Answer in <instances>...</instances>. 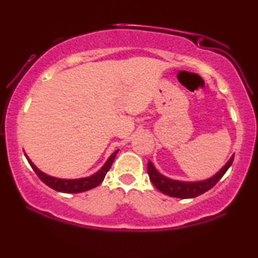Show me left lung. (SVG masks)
Returning <instances> with one entry per match:
<instances>
[{"label": "left lung", "mask_w": 258, "mask_h": 258, "mask_svg": "<svg viewBox=\"0 0 258 258\" xmlns=\"http://www.w3.org/2000/svg\"><path fill=\"white\" fill-rule=\"evenodd\" d=\"M234 155L229 159V161L221 168L220 172H217L211 178L200 180V182H180V180H173L162 176L158 172L152 161H148V174L152 183L160 191L164 194L170 195L173 198H180V199H190V198H197L199 195L204 194L205 191L210 190L212 186L216 185V183L220 180L223 174L227 172L228 168L233 164Z\"/></svg>", "instance_id": "obj_1"}]
</instances>
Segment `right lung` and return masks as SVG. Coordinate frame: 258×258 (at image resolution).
<instances>
[{"label": "right lung", "mask_w": 258, "mask_h": 258, "mask_svg": "<svg viewBox=\"0 0 258 258\" xmlns=\"http://www.w3.org/2000/svg\"><path fill=\"white\" fill-rule=\"evenodd\" d=\"M119 150L114 152V154L108 159V161L105 162L104 166H103L98 172H96L94 174H92L90 177H85V178H79V179H61V178H55V177L48 176V174L43 173L42 171H40L38 168L35 166L34 164L31 162V160L26 156L28 159L29 164L32 167V170L36 172V174L38 176L44 184H47L48 186H51L52 189L57 191H61V193H81V191H86V190H90L92 188H96L97 185H99L100 183L103 182L104 179L106 172L110 170L112 161H114L115 156Z\"/></svg>", "instance_id": "right-lung-1"}]
</instances>
